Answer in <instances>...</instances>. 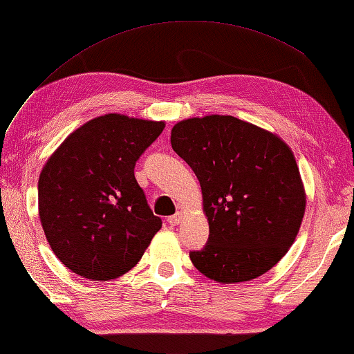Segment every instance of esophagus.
Segmentation results:
<instances>
[{
  "instance_id": "34e87169",
  "label": "esophagus",
  "mask_w": 354,
  "mask_h": 354,
  "mask_svg": "<svg viewBox=\"0 0 354 354\" xmlns=\"http://www.w3.org/2000/svg\"><path fill=\"white\" fill-rule=\"evenodd\" d=\"M181 218H183V214H181V212H176V214H173V216H170V217H168L167 218V222L168 223H170V225H173V227H175V225H178V223L179 222H181Z\"/></svg>"
}]
</instances>
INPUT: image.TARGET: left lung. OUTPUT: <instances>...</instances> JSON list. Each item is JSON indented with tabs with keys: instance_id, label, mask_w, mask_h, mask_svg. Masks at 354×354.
I'll list each match as a JSON object with an SVG mask.
<instances>
[{
	"instance_id": "left-lung-1",
	"label": "left lung",
	"mask_w": 354,
	"mask_h": 354,
	"mask_svg": "<svg viewBox=\"0 0 354 354\" xmlns=\"http://www.w3.org/2000/svg\"><path fill=\"white\" fill-rule=\"evenodd\" d=\"M171 148L192 168L209 239L194 266L221 283L249 282L282 260L298 236L306 190L293 151L276 133L234 116L179 121Z\"/></svg>"
}]
</instances>
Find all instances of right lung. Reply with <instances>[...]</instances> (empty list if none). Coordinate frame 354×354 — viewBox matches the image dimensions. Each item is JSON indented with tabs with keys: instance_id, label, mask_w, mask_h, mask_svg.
Here are the masks:
<instances>
[{
	"instance_id": "1",
	"label": "right lung",
	"mask_w": 354,
	"mask_h": 354,
	"mask_svg": "<svg viewBox=\"0 0 354 354\" xmlns=\"http://www.w3.org/2000/svg\"><path fill=\"white\" fill-rule=\"evenodd\" d=\"M164 121L97 116L50 156L39 176V217L53 254L91 280H111L137 265L162 227L133 168Z\"/></svg>"
}]
</instances>
